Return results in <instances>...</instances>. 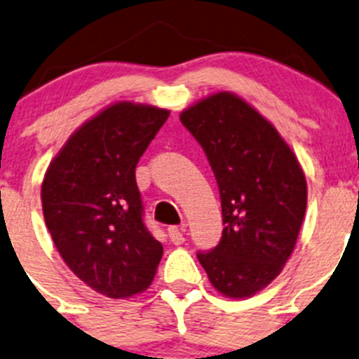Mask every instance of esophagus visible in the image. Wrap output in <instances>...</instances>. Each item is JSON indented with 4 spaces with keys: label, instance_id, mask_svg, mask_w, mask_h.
Returning a JSON list of instances; mask_svg holds the SVG:
<instances>
[{
    "label": "esophagus",
    "instance_id": "1",
    "mask_svg": "<svg viewBox=\"0 0 359 359\" xmlns=\"http://www.w3.org/2000/svg\"><path fill=\"white\" fill-rule=\"evenodd\" d=\"M168 236L173 245H182L184 241H186V238H184V229H180V227L177 226L168 227Z\"/></svg>",
    "mask_w": 359,
    "mask_h": 359
}]
</instances>
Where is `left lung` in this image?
<instances>
[{
    "label": "left lung",
    "mask_w": 359,
    "mask_h": 359,
    "mask_svg": "<svg viewBox=\"0 0 359 359\" xmlns=\"http://www.w3.org/2000/svg\"><path fill=\"white\" fill-rule=\"evenodd\" d=\"M201 144L222 205V238L198 260L217 292L247 299L290 259L307 206V182L273 123L247 100L217 92L180 112Z\"/></svg>",
    "instance_id": "8db88e82"
}]
</instances>
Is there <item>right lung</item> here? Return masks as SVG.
Instances as JSON below:
<instances>
[{
	"label": "right lung",
	"instance_id": "add662e5",
	"mask_svg": "<svg viewBox=\"0 0 359 359\" xmlns=\"http://www.w3.org/2000/svg\"><path fill=\"white\" fill-rule=\"evenodd\" d=\"M168 109L114 102L83 123L48 165L43 217L69 269L109 299L149 288L163 255L142 220L135 166Z\"/></svg>",
	"mask_w": 359,
	"mask_h": 359
}]
</instances>
